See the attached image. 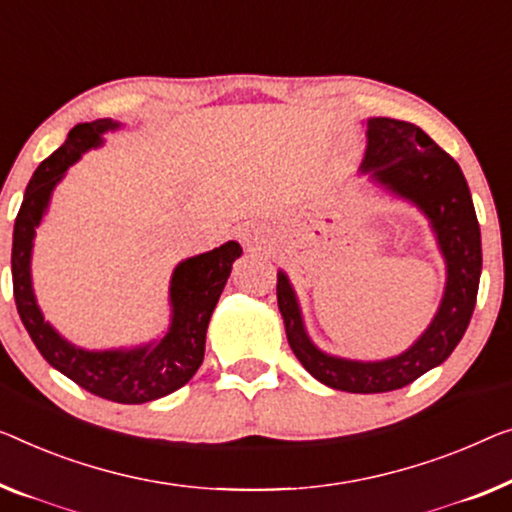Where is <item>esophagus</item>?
Masks as SVG:
<instances>
[{
    "label": "esophagus",
    "instance_id": "obj_1",
    "mask_svg": "<svg viewBox=\"0 0 512 512\" xmlns=\"http://www.w3.org/2000/svg\"><path fill=\"white\" fill-rule=\"evenodd\" d=\"M239 239L248 250H262L269 239H266L264 230H259L255 225H243L239 227Z\"/></svg>",
    "mask_w": 512,
    "mask_h": 512
}]
</instances>
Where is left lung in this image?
Segmentation results:
<instances>
[{
	"label": "left lung",
	"instance_id": "8db88e82",
	"mask_svg": "<svg viewBox=\"0 0 512 512\" xmlns=\"http://www.w3.org/2000/svg\"><path fill=\"white\" fill-rule=\"evenodd\" d=\"M365 156L358 172L384 193L423 213L446 264V287L432 322L414 345L381 361H356L319 349L305 331L292 282L278 271V308L294 356L335 391L388 393L437 368L453 354L476 308L483 269L480 227L460 165L421 128L388 117L365 121Z\"/></svg>",
	"mask_w": 512,
	"mask_h": 512
}]
</instances>
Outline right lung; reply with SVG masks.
<instances>
[{
	"label": "right lung",
	"instance_id": "1",
	"mask_svg": "<svg viewBox=\"0 0 512 512\" xmlns=\"http://www.w3.org/2000/svg\"><path fill=\"white\" fill-rule=\"evenodd\" d=\"M112 119L85 121L71 128L66 142L36 167L22 197L13 227L11 273L18 315L41 356L61 375L73 379L98 398L142 404L165 398L188 384L204 361L209 319L230 278L241 246L227 241L209 253L188 257L174 266L170 278V326L156 340L135 347L85 349L66 340L38 308L32 282V253L36 227L48 213L52 193L89 149L103 144V135L119 131Z\"/></svg>",
	"mask_w": 512,
	"mask_h": 512
}]
</instances>
